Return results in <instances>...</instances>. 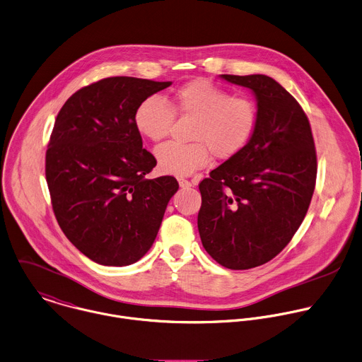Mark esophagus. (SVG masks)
Instances as JSON below:
<instances>
[{
	"mask_svg": "<svg viewBox=\"0 0 362 362\" xmlns=\"http://www.w3.org/2000/svg\"><path fill=\"white\" fill-rule=\"evenodd\" d=\"M179 185H180V187H192L194 183L187 179H179Z\"/></svg>",
	"mask_w": 362,
	"mask_h": 362,
	"instance_id": "esophagus-1",
	"label": "esophagus"
}]
</instances>
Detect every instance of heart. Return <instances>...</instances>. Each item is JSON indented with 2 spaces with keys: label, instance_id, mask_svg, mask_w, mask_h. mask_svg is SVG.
<instances>
[{
  "label": "heart",
  "instance_id": "heart-1",
  "mask_svg": "<svg viewBox=\"0 0 362 362\" xmlns=\"http://www.w3.org/2000/svg\"><path fill=\"white\" fill-rule=\"evenodd\" d=\"M175 114L194 119L190 132L194 142H169L156 149L160 169L176 176L207 166L211 153L218 159L238 155L250 144L258 124V108L251 97L231 94L206 78L185 83L168 104L156 95L146 97L135 110L134 124L142 136L160 142L170 134Z\"/></svg>",
  "mask_w": 362,
  "mask_h": 362
}]
</instances>
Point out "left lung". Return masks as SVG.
<instances>
[{
  "label": "left lung",
  "mask_w": 362,
  "mask_h": 362,
  "mask_svg": "<svg viewBox=\"0 0 362 362\" xmlns=\"http://www.w3.org/2000/svg\"><path fill=\"white\" fill-rule=\"evenodd\" d=\"M257 98L250 144L200 182L197 227L209 255L228 269L275 258L300 227L316 186L317 156L306 112L265 74H221Z\"/></svg>",
  "instance_id": "obj_1"
}]
</instances>
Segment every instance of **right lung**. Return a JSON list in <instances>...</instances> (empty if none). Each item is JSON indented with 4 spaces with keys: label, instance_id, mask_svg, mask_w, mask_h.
Segmentation results:
<instances>
[{
    "label": "right lung",
    "instance_id": "add662e5",
    "mask_svg": "<svg viewBox=\"0 0 362 362\" xmlns=\"http://www.w3.org/2000/svg\"><path fill=\"white\" fill-rule=\"evenodd\" d=\"M170 84L107 77L77 90L56 117L45 165L52 209L69 241L100 265L141 259L179 189L173 176L145 179L156 159L134 124L138 104Z\"/></svg>",
    "mask_w": 362,
    "mask_h": 362
}]
</instances>
